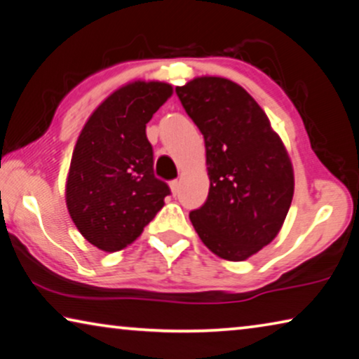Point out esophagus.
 Segmentation results:
<instances>
[{
  "label": "esophagus",
  "instance_id": "34e87169",
  "mask_svg": "<svg viewBox=\"0 0 359 359\" xmlns=\"http://www.w3.org/2000/svg\"><path fill=\"white\" fill-rule=\"evenodd\" d=\"M179 180H171L169 182V188H171V191H172V194H177L179 193Z\"/></svg>",
  "mask_w": 359,
  "mask_h": 359
}]
</instances>
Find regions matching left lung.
Wrapping results in <instances>:
<instances>
[{
  "instance_id": "8db88e82",
  "label": "left lung",
  "mask_w": 359,
  "mask_h": 359,
  "mask_svg": "<svg viewBox=\"0 0 359 359\" xmlns=\"http://www.w3.org/2000/svg\"><path fill=\"white\" fill-rule=\"evenodd\" d=\"M204 136L210 180L190 220L217 257L244 261L276 239L294 193L293 165L263 109L224 77H194L175 87Z\"/></svg>"
}]
</instances>
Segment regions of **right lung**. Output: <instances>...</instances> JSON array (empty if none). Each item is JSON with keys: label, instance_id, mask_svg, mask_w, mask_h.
<instances>
[{"label": "right lung", "instance_id": "obj_1", "mask_svg": "<svg viewBox=\"0 0 359 359\" xmlns=\"http://www.w3.org/2000/svg\"><path fill=\"white\" fill-rule=\"evenodd\" d=\"M172 85L135 81L115 90L77 137L66 179V208L90 244L112 253L133 244L171 190L154 174L145 125Z\"/></svg>", "mask_w": 359, "mask_h": 359}]
</instances>
